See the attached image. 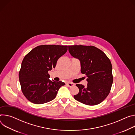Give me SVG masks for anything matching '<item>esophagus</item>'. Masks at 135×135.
Listing matches in <instances>:
<instances>
[{
  "mask_svg": "<svg viewBox=\"0 0 135 135\" xmlns=\"http://www.w3.org/2000/svg\"><path fill=\"white\" fill-rule=\"evenodd\" d=\"M66 85H67L68 86H69V87H72V86H73L74 85V84H73V83H70V82L67 83H66Z\"/></svg>",
  "mask_w": 135,
  "mask_h": 135,
  "instance_id": "esophagus-1",
  "label": "esophagus"
}]
</instances>
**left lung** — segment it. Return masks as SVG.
<instances>
[{"mask_svg": "<svg viewBox=\"0 0 135 135\" xmlns=\"http://www.w3.org/2000/svg\"><path fill=\"white\" fill-rule=\"evenodd\" d=\"M71 56L79 59L81 72L87 77V86L76 84L77 101L89 106L100 103L110 93L113 82L112 65L108 57L94 46H69Z\"/></svg>", "mask_w": 135, "mask_h": 135, "instance_id": "1", "label": "left lung"}]
</instances>
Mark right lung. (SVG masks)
I'll return each mask as SVG.
<instances>
[{
  "mask_svg": "<svg viewBox=\"0 0 135 135\" xmlns=\"http://www.w3.org/2000/svg\"><path fill=\"white\" fill-rule=\"evenodd\" d=\"M68 46L42 45L24 57L19 73L22 92L30 102L43 104L54 100L65 83L49 79L48 71L55 68L58 59L66 53Z\"/></svg>",
  "mask_w": 135,
  "mask_h": 135,
  "instance_id": "add662e5",
  "label": "right lung"
}]
</instances>
